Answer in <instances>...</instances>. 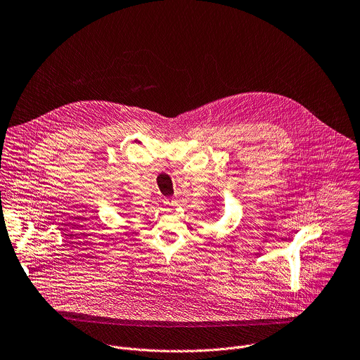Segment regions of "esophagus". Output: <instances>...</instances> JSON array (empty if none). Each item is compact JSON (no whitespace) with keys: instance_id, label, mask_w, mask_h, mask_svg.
<instances>
[{"instance_id":"esophagus-1","label":"esophagus","mask_w":360,"mask_h":360,"mask_svg":"<svg viewBox=\"0 0 360 360\" xmlns=\"http://www.w3.org/2000/svg\"><path fill=\"white\" fill-rule=\"evenodd\" d=\"M164 205H165L167 207H171V206H175V205H176V200L172 199V198H165V199H164Z\"/></svg>"}]
</instances>
